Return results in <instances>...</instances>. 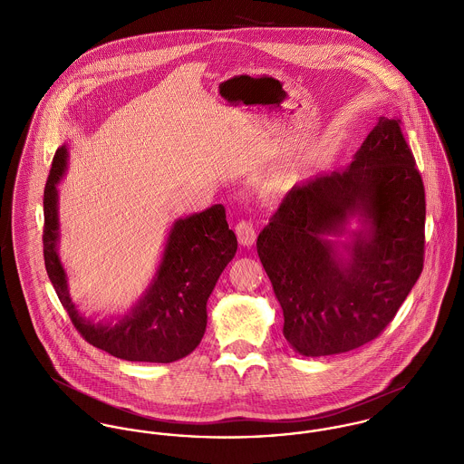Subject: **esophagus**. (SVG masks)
Instances as JSON below:
<instances>
[{
	"label": "esophagus",
	"instance_id": "1",
	"mask_svg": "<svg viewBox=\"0 0 464 464\" xmlns=\"http://www.w3.org/2000/svg\"><path fill=\"white\" fill-rule=\"evenodd\" d=\"M236 236H237V241L241 246H252L256 243V228L252 225V221L248 219H241L237 225H236Z\"/></svg>",
	"mask_w": 464,
	"mask_h": 464
}]
</instances>
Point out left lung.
<instances>
[{
    "label": "left lung",
    "instance_id": "1",
    "mask_svg": "<svg viewBox=\"0 0 464 464\" xmlns=\"http://www.w3.org/2000/svg\"><path fill=\"white\" fill-rule=\"evenodd\" d=\"M353 215L363 228L329 240ZM423 246L421 175L400 120L381 118L346 169L295 186L257 237L287 343L322 357L375 339L416 284Z\"/></svg>",
    "mask_w": 464,
    "mask_h": 464
}]
</instances>
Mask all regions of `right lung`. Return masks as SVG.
Returning a JSON list of instances; mask_svg holds the SVG:
<instances>
[{
  "instance_id": "add662e5",
  "label": "right lung",
  "mask_w": 464,
  "mask_h": 464,
  "mask_svg": "<svg viewBox=\"0 0 464 464\" xmlns=\"http://www.w3.org/2000/svg\"><path fill=\"white\" fill-rule=\"evenodd\" d=\"M67 148L53 157L44 188V265L61 304L80 335L111 355L135 362H173L191 353L207 327V300L237 250L225 207L175 221L159 269L132 311L116 324L85 320L69 298L64 266L57 254L59 193L67 164Z\"/></svg>"
}]
</instances>
